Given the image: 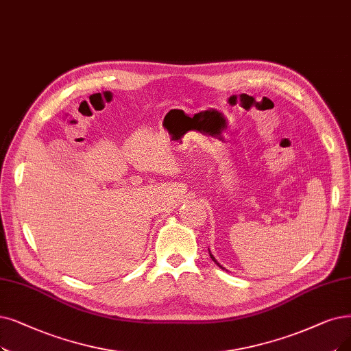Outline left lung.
<instances>
[{
	"mask_svg": "<svg viewBox=\"0 0 351 351\" xmlns=\"http://www.w3.org/2000/svg\"><path fill=\"white\" fill-rule=\"evenodd\" d=\"M210 258H212V261H213V262H216V265H219V263H217V261L215 259V256H213L212 254H210ZM219 266H220V265H219ZM220 268H221V266H220ZM221 269H223V268H221Z\"/></svg>",
	"mask_w": 351,
	"mask_h": 351,
	"instance_id": "1",
	"label": "left lung"
}]
</instances>
